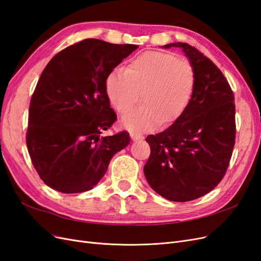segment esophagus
<instances>
[{
    "label": "esophagus",
    "instance_id": "esophagus-1",
    "mask_svg": "<svg viewBox=\"0 0 261 261\" xmlns=\"http://www.w3.org/2000/svg\"><path fill=\"white\" fill-rule=\"evenodd\" d=\"M130 137L133 140H143L144 136L140 135V134L137 133H130Z\"/></svg>",
    "mask_w": 261,
    "mask_h": 261
}]
</instances>
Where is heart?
I'll list each match as a JSON object with an SVG mask.
<instances>
[{
	"label": "heart",
	"mask_w": 261,
	"mask_h": 261,
	"mask_svg": "<svg viewBox=\"0 0 261 261\" xmlns=\"http://www.w3.org/2000/svg\"><path fill=\"white\" fill-rule=\"evenodd\" d=\"M196 84L191 62L176 55L148 51L134 57L125 70L115 68L106 80V92L118 113L124 114L142 91L143 106L122 118V125L133 133L167 126L184 113L192 100Z\"/></svg>",
	"instance_id": "heart-1"
}]
</instances>
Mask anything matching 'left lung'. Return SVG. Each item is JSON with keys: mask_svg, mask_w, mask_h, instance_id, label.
<instances>
[{"mask_svg": "<svg viewBox=\"0 0 261 261\" xmlns=\"http://www.w3.org/2000/svg\"><path fill=\"white\" fill-rule=\"evenodd\" d=\"M191 61L196 84L191 102L169 128L149 135L150 156L144 167L154 192L172 201L206 195L225 175L235 145L234 94L222 72L194 46L175 42Z\"/></svg>", "mask_w": 261, "mask_h": 261, "instance_id": "obj_1", "label": "left lung"}]
</instances>
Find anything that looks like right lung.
<instances>
[{"label":"right lung","mask_w":261,"mask_h":261,"mask_svg":"<svg viewBox=\"0 0 261 261\" xmlns=\"http://www.w3.org/2000/svg\"><path fill=\"white\" fill-rule=\"evenodd\" d=\"M137 48L85 39L54 55L43 69L30 100L26 143L49 187L64 194L90 191L112 156L129 144L126 130L101 134L116 121L107 76Z\"/></svg>","instance_id":"1"}]
</instances>
